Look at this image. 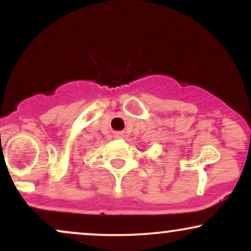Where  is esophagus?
I'll list each match as a JSON object with an SVG mask.
<instances>
[{
	"label": "esophagus",
	"instance_id": "esophagus-1",
	"mask_svg": "<svg viewBox=\"0 0 251 251\" xmlns=\"http://www.w3.org/2000/svg\"><path fill=\"white\" fill-rule=\"evenodd\" d=\"M116 137H117V138H120V137H123V135H122V133H117Z\"/></svg>",
	"mask_w": 251,
	"mask_h": 251
}]
</instances>
